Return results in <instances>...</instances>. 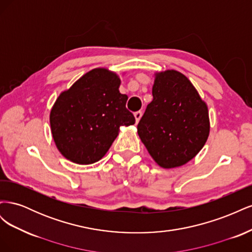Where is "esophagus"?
<instances>
[{
  "mask_svg": "<svg viewBox=\"0 0 252 252\" xmlns=\"http://www.w3.org/2000/svg\"><path fill=\"white\" fill-rule=\"evenodd\" d=\"M134 118H135V122L136 123H139V121L142 118V111H136L134 112Z\"/></svg>",
  "mask_w": 252,
  "mask_h": 252,
  "instance_id": "esophagus-1",
  "label": "esophagus"
}]
</instances>
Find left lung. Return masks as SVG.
I'll return each mask as SVG.
<instances>
[{
  "instance_id": "left-lung-1",
  "label": "left lung",
  "mask_w": 252,
  "mask_h": 252,
  "mask_svg": "<svg viewBox=\"0 0 252 252\" xmlns=\"http://www.w3.org/2000/svg\"><path fill=\"white\" fill-rule=\"evenodd\" d=\"M152 100L138 134L156 163L169 169L192 159L208 139V108L192 83L177 70L156 73Z\"/></svg>"
}]
</instances>
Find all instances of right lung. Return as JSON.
Listing matches in <instances>:
<instances>
[{
	"mask_svg": "<svg viewBox=\"0 0 252 252\" xmlns=\"http://www.w3.org/2000/svg\"><path fill=\"white\" fill-rule=\"evenodd\" d=\"M120 84L117 73L95 68L59 95L50 111V127L57 148L67 159L80 165L100 161L120 127L135 123Z\"/></svg>",
	"mask_w": 252,
	"mask_h": 252,
	"instance_id": "add662e5",
	"label": "right lung"
}]
</instances>
